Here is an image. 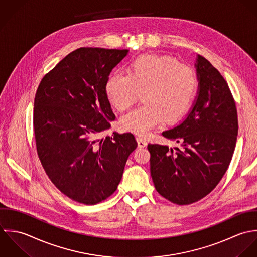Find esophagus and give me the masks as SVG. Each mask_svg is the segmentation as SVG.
<instances>
[{
  "mask_svg": "<svg viewBox=\"0 0 257 257\" xmlns=\"http://www.w3.org/2000/svg\"><path fill=\"white\" fill-rule=\"evenodd\" d=\"M137 143H138L139 148H144V147L147 146V142L144 139L140 138V137H137Z\"/></svg>",
  "mask_w": 257,
  "mask_h": 257,
  "instance_id": "esophagus-1",
  "label": "esophagus"
}]
</instances>
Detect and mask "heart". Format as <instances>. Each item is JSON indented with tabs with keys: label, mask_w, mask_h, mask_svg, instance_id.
I'll list each match as a JSON object with an SVG mask.
<instances>
[{
	"label": "heart",
	"mask_w": 257,
	"mask_h": 257,
	"mask_svg": "<svg viewBox=\"0 0 257 257\" xmlns=\"http://www.w3.org/2000/svg\"><path fill=\"white\" fill-rule=\"evenodd\" d=\"M197 90L194 69L171 56L143 55L135 59L128 74L113 72L105 92L118 111L129 109L141 95L143 104L120 120L123 130L146 136L163 120L173 122L189 109Z\"/></svg>",
	"instance_id": "1"
}]
</instances>
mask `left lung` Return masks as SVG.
Returning a JSON list of instances; mask_svg holds the SVG:
<instances>
[{"mask_svg": "<svg viewBox=\"0 0 257 257\" xmlns=\"http://www.w3.org/2000/svg\"><path fill=\"white\" fill-rule=\"evenodd\" d=\"M195 66V103L183 121L162 133L179 146L148 144L157 192L180 205L202 200L217 186L230 164L238 132L235 102L225 79L200 54Z\"/></svg>", "mask_w": 257, "mask_h": 257, "instance_id": "8db88e82", "label": "left lung"}]
</instances>
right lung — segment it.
Instances as JSON below:
<instances>
[{
  "instance_id": "right-lung-1",
  "label": "right lung",
  "mask_w": 257,
  "mask_h": 257,
  "mask_svg": "<svg viewBox=\"0 0 257 257\" xmlns=\"http://www.w3.org/2000/svg\"><path fill=\"white\" fill-rule=\"evenodd\" d=\"M128 52L77 49L44 76L36 93L34 131L40 161L52 184L79 204L96 205L109 198L137 147L131 133L98 138L115 120L105 83Z\"/></svg>"
}]
</instances>
